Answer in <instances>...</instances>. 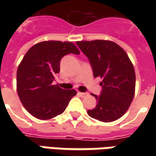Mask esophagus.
Instances as JSON below:
<instances>
[{
    "instance_id": "obj_1",
    "label": "esophagus",
    "mask_w": 156,
    "mask_h": 156,
    "mask_svg": "<svg viewBox=\"0 0 156 156\" xmlns=\"http://www.w3.org/2000/svg\"><path fill=\"white\" fill-rule=\"evenodd\" d=\"M78 94L80 95L81 97H83H83H86V96H88V93H81V92H78Z\"/></svg>"
}]
</instances>
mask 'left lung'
Returning a JSON list of instances; mask_svg holds the SVG:
<instances>
[{"label":"left lung","instance_id":"1","mask_svg":"<svg viewBox=\"0 0 156 156\" xmlns=\"http://www.w3.org/2000/svg\"><path fill=\"white\" fill-rule=\"evenodd\" d=\"M89 60L94 77L103 79L101 94L94 96L97 105L88 115L102 122H112L122 117L134 98L135 73L123 48L106 40L76 42Z\"/></svg>","mask_w":156,"mask_h":156}]
</instances>
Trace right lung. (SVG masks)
I'll use <instances>...</instances> for the list:
<instances>
[{"instance_id": "right-lung-1", "label": "right lung", "mask_w": 156, "mask_h": 156, "mask_svg": "<svg viewBox=\"0 0 156 156\" xmlns=\"http://www.w3.org/2000/svg\"><path fill=\"white\" fill-rule=\"evenodd\" d=\"M69 53L80 51L70 41H45L32 46L24 56L17 68L16 89L32 116L45 120L61 115L77 94L52 83L60 71L61 59Z\"/></svg>"}]
</instances>
